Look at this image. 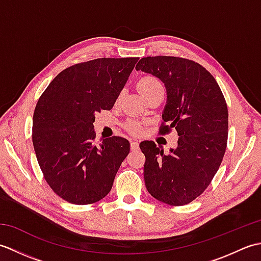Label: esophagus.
Segmentation results:
<instances>
[{"label":"esophagus","mask_w":261,"mask_h":261,"mask_svg":"<svg viewBox=\"0 0 261 261\" xmlns=\"http://www.w3.org/2000/svg\"><path fill=\"white\" fill-rule=\"evenodd\" d=\"M130 147H131V150H138V149H139V143H138V141H131V145H130Z\"/></svg>","instance_id":"obj_1"}]
</instances>
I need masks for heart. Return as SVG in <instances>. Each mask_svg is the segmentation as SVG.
<instances>
[{"mask_svg": "<svg viewBox=\"0 0 261 261\" xmlns=\"http://www.w3.org/2000/svg\"><path fill=\"white\" fill-rule=\"evenodd\" d=\"M138 88H139V91L142 95L147 98L154 92H157L159 90H164V86H163V83L160 82L157 77H154L152 75H145L141 77L139 82H138ZM125 129L127 131H130L131 134L138 135L142 131V124L138 121L130 120L125 123Z\"/></svg>", "mask_w": 261, "mask_h": 261, "instance_id": "b5f03b06", "label": "heart"}]
</instances>
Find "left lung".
<instances>
[{
  "label": "left lung",
  "mask_w": 261,
  "mask_h": 261,
  "mask_svg": "<svg viewBox=\"0 0 261 261\" xmlns=\"http://www.w3.org/2000/svg\"><path fill=\"white\" fill-rule=\"evenodd\" d=\"M137 70L162 80L167 90L159 135L175 129L177 148L164 153L153 141L140 143L148 192L158 201L181 206L206 190L218 171L228 142V107L210 71L191 59L145 57Z\"/></svg>",
  "instance_id": "8db88e82"
}]
</instances>
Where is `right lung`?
<instances>
[{"mask_svg":"<svg viewBox=\"0 0 261 261\" xmlns=\"http://www.w3.org/2000/svg\"><path fill=\"white\" fill-rule=\"evenodd\" d=\"M138 57L97 58L55 77L33 113L32 142L43 177L71 204L95 203L109 194L130 151L125 138L94 143L95 113L111 110Z\"/></svg>","mask_w":261,"mask_h":261,"instance_id":"1","label":"right lung"}]
</instances>
